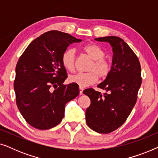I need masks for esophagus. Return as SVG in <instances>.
<instances>
[{"mask_svg":"<svg viewBox=\"0 0 158 158\" xmlns=\"http://www.w3.org/2000/svg\"><path fill=\"white\" fill-rule=\"evenodd\" d=\"M79 90H80V95H83V88L82 87H80L79 88Z\"/></svg>","mask_w":158,"mask_h":158,"instance_id":"esophagus-1","label":"esophagus"}]
</instances>
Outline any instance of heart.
<instances>
[{"label": "heart", "mask_w": 158, "mask_h": 158, "mask_svg": "<svg viewBox=\"0 0 158 158\" xmlns=\"http://www.w3.org/2000/svg\"><path fill=\"white\" fill-rule=\"evenodd\" d=\"M83 51L92 60L87 68L89 72L77 73L69 77L71 83L77 84L82 88L95 83L98 77L105 80L109 76L112 70L111 62L104 58L106 52L102 47L96 44H87L83 47ZM75 60L76 57L74 49L68 48L62 54V65L70 72L75 70Z\"/></svg>", "instance_id": "obj_1"}]
</instances>
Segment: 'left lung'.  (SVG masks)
Segmentation results:
<instances>
[{
  "mask_svg": "<svg viewBox=\"0 0 158 158\" xmlns=\"http://www.w3.org/2000/svg\"><path fill=\"white\" fill-rule=\"evenodd\" d=\"M95 40L111 44L113 64L111 74L98 85L106 93L102 95L94 88L83 91L90 99L85 120L94 131L108 134L124 124L137 102L142 83L141 66L137 56L122 39L111 36Z\"/></svg>",
  "mask_w": 158,
  "mask_h": 158,
  "instance_id": "obj_1",
  "label": "left lung"
}]
</instances>
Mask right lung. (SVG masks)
I'll return each mask as SVG.
<instances>
[{"label": "right lung", "instance_id": "obj_1", "mask_svg": "<svg viewBox=\"0 0 158 158\" xmlns=\"http://www.w3.org/2000/svg\"><path fill=\"white\" fill-rule=\"evenodd\" d=\"M81 41L52 30L32 41L19 57L14 83L16 105L34 128L44 130L59 124L64 106L78 96L77 84H63L68 75L61 56L69 45Z\"/></svg>", "mask_w": 158, "mask_h": 158}]
</instances>
